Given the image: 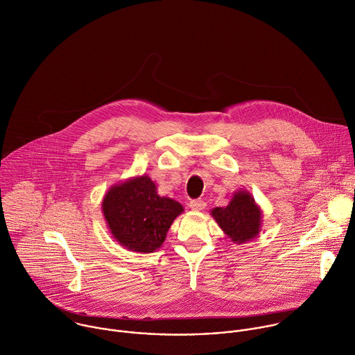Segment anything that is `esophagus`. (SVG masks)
I'll list each match as a JSON object with an SVG mask.
<instances>
[{
	"instance_id": "obj_1",
	"label": "esophagus",
	"mask_w": 355,
	"mask_h": 355,
	"mask_svg": "<svg viewBox=\"0 0 355 355\" xmlns=\"http://www.w3.org/2000/svg\"><path fill=\"white\" fill-rule=\"evenodd\" d=\"M189 207L195 211H202L206 207V202L202 199H195V200L189 202Z\"/></svg>"
}]
</instances>
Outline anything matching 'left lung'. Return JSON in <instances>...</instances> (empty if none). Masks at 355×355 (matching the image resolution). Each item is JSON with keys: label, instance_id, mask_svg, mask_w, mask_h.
<instances>
[{"label": "left lung", "instance_id": "8db88e82", "mask_svg": "<svg viewBox=\"0 0 355 355\" xmlns=\"http://www.w3.org/2000/svg\"><path fill=\"white\" fill-rule=\"evenodd\" d=\"M224 234L238 245L259 236L263 225V210L248 189L236 191L224 207L210 211Z\"/></svg>", "mask_w": 355, "mask_h": 355}]
</instances>
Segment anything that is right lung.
I'll return each mask as SVG.
<instances>
[{
    "instance_id": "1",
    "label": "right lung",
    "mask_w": 355,
    "mask_h": 355,
    "mask_svg": "<svg viewBox=\"0 0 355 355\" xmlns=\"http://www.w3.org/2000/svg\"><path fill=\"white\" fill-rule=\"evenodd\" d=\"M102 213L114 241L137 253H153L166 241L174 220L184 213L180 202L157 195L146 174L131 177L107 189Z\"/></svg>"
}]
</instances>
